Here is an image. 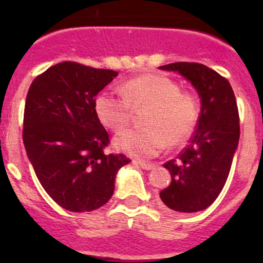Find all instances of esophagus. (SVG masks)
Returning a JSON list of instances; mask_svg holds the SVG:
<instances>
[{"instance_id":"34e87169","label":"esophagus","mask_w":263,"mask_h":263,"mask_svg":"<svg viewBox=\"0 0 263 263\" xmlns=\"http://www.w3.org/2000/svg\"><path fill=\"white\" fill-rule=\"evenodd\" d=\"M135 164H139V165L141 166L142 169H145V171H150V169H153L154 166H155V164L146 163V161H140V160H135Z\"/></svg>"}]
</instances>
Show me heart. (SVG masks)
Segmentation results:
<instances>
[{
  "label": "heart",
  "mask_w": 263,
  "mask_h": 263,
  "mask_svg": "<svg viewBox=\"0 0 263 263\" xmlns=\"http://www.w3.org/2000/svg\"><path fill=\"white\" fill-rule=\"evenodd\" d=\"M145 127L131 128L115 139L118 150L137 158H153L168 144L190 140L200 119V98L182 91L181 85L160 73H145L122 85V95L100 91L94 99L98 119L112 131H122L131 121V109H142Z\"/></svg>",
  "instance_id": "1"
}]
</instances>
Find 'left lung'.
<instances>
[{
  "mask_svg": "<svg viewBox=\"0 0 263 263\" xmlns=\"http://www.w3.org/2000/svg\"><path fill=\"white\" fill-rule=\"evenodd\" d=\"M161 70L177 71L196 87L201 113L190 145L166 161L172 182L160 192L165 208L197 213L214 202L224 188L239 142V113L229 81L208 66L176 62Z\"/></svg>",
  "mask_w": 263,
  "mask_h": 263,
  "instance_id": "obj_1",
  "label": "left lung"
}]
</instances>
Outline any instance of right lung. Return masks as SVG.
Segmentation results:
<instances>
[{"label": "right lung", "instance_id": "obj_1", "mask_svg": "<svg viewBox=\"0 0 263 263\" xmlns=\"http://www.w3.org/2000/svg\"><path fill=\"white\" fill-rule=\"evenodd\" d=\"M118 72L61 62L36 76L24 109L23 141L39 182L73 213L99 209L112 197L123 154H107L109 135L94 99Z\"/></svg>", "mask_w": 263, "mask_h": 263}]
</instances>
